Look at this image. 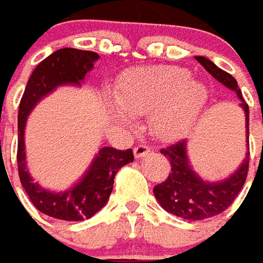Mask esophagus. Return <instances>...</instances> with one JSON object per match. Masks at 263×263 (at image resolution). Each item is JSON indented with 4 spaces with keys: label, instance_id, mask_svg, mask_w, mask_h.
Wrapping results in <instances>:
<instances>
[{
    "label": "esophagus",
    "instance_id": "1",
    "mask_svg": "<svg viewBox=\"0 0 263 263\" xmlns=\"http://www.w3.org/2000/svg\"><path fill=\"white\" fill-rule=\"evenodd\" d=\"M149 152V146L146 144H138L135 145V148H134V155H135V158H142L145 157V155H148Z\"/></svg>",
    "mask_w": 263,
    "mask_h": 263
}]
</instances>
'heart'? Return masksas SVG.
Wrapping results in <instances>:
<instances>
[{
  "instance_id": "obj_1",
  "label": "heart",
  "mask_w": 263,
  "mask_h": 263,
  "mask_svg": "<svg viewBox=\"0 0 263 263\" xmlns=\"http://www.w3.org/2000/svg\"><path fill=\"white\" fill-rule=\"evenodd\" d=\"M203 84L191 80L185 68L137 69L122 81L117 104L129 115L151 114V131L159 139H174L188 128L206 101ZM119 119H126L122 112Z\"/></svg>"
}]
</instances>
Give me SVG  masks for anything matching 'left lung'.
<instances>
[{"label": "left lung", "mask_w": 263, "mask_h": 263, "mask_svg": "<svg viewBox=\"0 0 263 263\" xmlns=\"http://www.w3.org/2000/svg\"><path fill=\"white\" fill-rule=\"evenodd\" d=\"M196 61L208 71L209 74L221 84L238 93L242 101L240 106L247 115V134L249 145V106L242 98V92L238 88V82L231 74L218 68L214 62L205 57H195ZM161 154L168 158L171 172L163 182L154 188V195L165 211L188 221H202L212 218L228 209L235 198L238 196L243 183L247 181L249 170V154L242 162L239 170L231 175L227 181L208 183L202 181L194 171L191 170L186 157V141H178L165 148H161Z\"/></svg>", "instance_id": "8db88e82"}]
</instances>
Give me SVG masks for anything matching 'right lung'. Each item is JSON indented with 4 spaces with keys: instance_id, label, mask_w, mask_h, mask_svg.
I'll return each mask as SVG.
<instances>
[{
    "instance_id": "right-lung-1",
    "label": "right lung",
    "mask_w": 263,
    "mask_h": 263,
    "mask_svg": "<svg viewBox=\"0 0 263 263\" xmlns=\"http://www.w3.org/2000/svg\"><path fill=\"white\" fill-rule=\"evenodd\" d=\"M98 54L84 49L62 48L47 57L34 69L25 87L18 111V175L29 201L40 212L61 221H84L95 215L108 201L115 175L134 161L132 149L105 146L98 152L82 181L64 194H52L32 182L25 166L24 128L31 109L44 95L61 84H80L91 71Z\"/></svg>"
}]
</instances>
